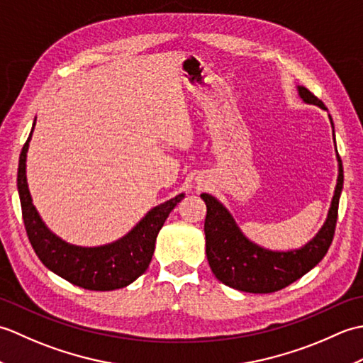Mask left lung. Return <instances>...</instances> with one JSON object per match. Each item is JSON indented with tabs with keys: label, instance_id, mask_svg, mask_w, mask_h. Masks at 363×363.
<instances>
[{
	"label": "left lung",
	"instance_id": "left-lung-1",
	"mask_svg": "<svg viewBox=\"0 0 363 363\" xmlns=\"http://www.w3.org/2000/svg\"><path fill=\"white\" fill-rule=\"evenodd\" d=\"M298 94L304 103L326 109L323 101L306 87L299 86ZM342 189L343 165L338 156V179L328 220L309 243L293 251H269L250 242L238 229L226 207L212 195L201 194L207 207L204 221L206 254L212 273L225 285L248 293H273L303 277L326 256L333 243Z\"/></svg>",
	"mask_w": 363,
	"mask_h": 363
}]
</instances>
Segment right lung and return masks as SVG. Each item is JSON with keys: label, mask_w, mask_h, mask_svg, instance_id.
<instances>
[{"label": "right lung", "mask_w": 363, "mask_h": 363, "mask_svg": "<svg viewBox=\"0 0 363 363\" xmlns=\"http://www.w3.org/2000/svg\"><path fill=\"white\" fill-rule=\"evenodd\" d=\"M30 135L33 130L20 154L17 186L26 234L38 259L51 272L87 290L109 291L134 282L148 268L159 230L184 194L154 207L129 234L117 242L96 248L68 245L45 226L30 199L26 182V152Z\"/></svg>", "instance_id": "1"}]
</instances>
